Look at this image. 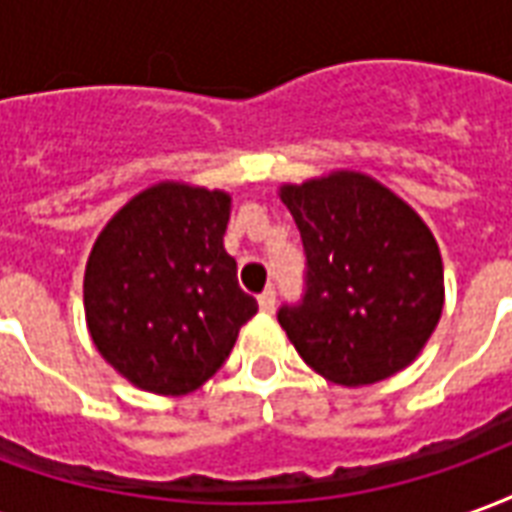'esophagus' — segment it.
I'll list each match as a JSON object with an SVG mask.
<instances>
[{"mask_svg": "<svg viewBox=\"0 0 512 512\" xmlns=\"http://www.w3.org/2000/svg\"><path fill=\"white\" fill-rule=\"evenodd\" d=\"M257 304H260V310L271 315V312H274V307H277V293H274L271 288L263 290V293L257 296Z\"/></svg>", "mask_w": 512, "mask_h": 512, "instance_id": "obj_1", "label": "esophagus"}]
</instances>
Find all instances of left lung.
Listing matches in <instances>:
<instances>
[{"instance_id": "8db88e82", "label": "left lung", "mask_w": 512, "mask_h": 512, "mask_svg": "<svg viewBox=\"0 0 512 512\" xmlns=\"http://www.w3.org/2000/svg\"><path fill=\"white\" fill-rule=\"evenodd\" d=\"M307 252V290L279 326L307 365L343 386L395 376L444 310V266L428 224L384 183L337 169L279 186Z\"/></svg>"}]
</instances>
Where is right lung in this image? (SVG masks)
Instances as JSON below:
<instances>
[{"label":"right lung","mask_w":512,"mask_h":512,"mask_svg":"<svg viewBox=\"0 0 512 512\" xmlns=\"http://www.w3.org/2000/svg\"><path fill=\"white\" fill-rule=\"evenodd\" d=\"M233 197L161 180L120 208L84 268L98 354L153 395H186L224 365L257 301L224 249Z\"/></svg>","instance_id":"1"}]
</instances>
